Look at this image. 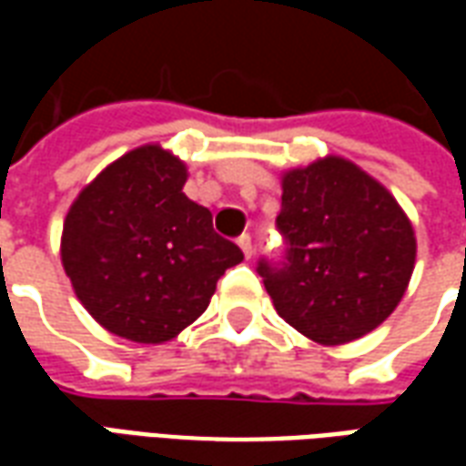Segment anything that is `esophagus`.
<instances>
[{"mask_svg":"<svg viewBox=\"0 0 466 466\" xmlns=\"http://www.w3.org/2000/svg\"><path fill=\"white\" fill-rule=\"evenodd\" d=\"M237 244L242 247L244 257H247V259H252V254H254V249H252V237H249V234H242V237L237 239Z\"/></svg>","mask_w":466,"mask_h":466,"instance_id":"esophagus-1","label":"esophagus"}]
</instances>
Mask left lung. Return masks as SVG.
I'll use <instances>...</instances> for the list:
<instances>
[{
    "mask_svg": "<svg viewBox=\"0 0 466 466\" xmlns=\"http://www.w3.org/2000/svg\"><path fill=\"white\" fill-rule=\"evenodd\" d=\"M277 227L282 267L257 272L277 314L324 347L360 339L390 317L410 287L417 237L400 202L374 177L329 154L282 174Z\"/></svg>",
    "mask_w": 466,
    "mask_h": 466,
    "instance_id": "1",
    "label": "left lung"
}]
</instances>
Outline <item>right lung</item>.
Wrapping results in <instances>:
<instances>
[{
  "label": "right lung",
  "mask_w": 466,
  "mask_h": 466,
  "mask_svg": "<svg viewBox=\"0 0 466 466\" xmlns=\"http://www.w3.org/2000/svg\"><path fill=\"white\" fill-rule=\"evenodd\" d=\"M187 177L177 154L142 144L106 164L65 217L59 254L76 299L129 342L174 339L244 259L214 232L209 209L182 192Z\"/></svg>",
  "instance_id": "1"
}]
</instances>
